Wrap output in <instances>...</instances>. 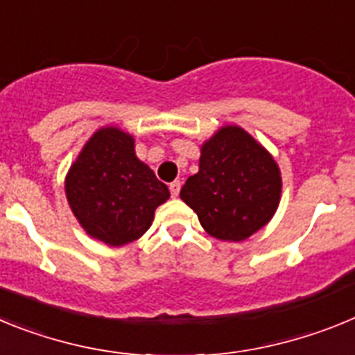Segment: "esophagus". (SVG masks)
I'll list each match as a JSON object with an SVG mask.
<instances>
[{"mask_svg": "<svg viewBox=\"0 0 355 355\" xmlns=\"http://www.w3.org/2000/svg\"><path fill=\"white\" fill-rule=\"evenodd\" d=\"M168 188H171V196L172 197L180 196V190H181V183H180V181H172V183L168 184Z\"/></svg>", "mask_w": 355, "mask_h": 355, "instance_id": "esophagus-1", "label": "esophagus"}]
</instances>
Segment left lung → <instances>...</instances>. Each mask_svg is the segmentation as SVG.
I'll use <instances>...</instances> for the list:
<instances>
[{
    "instance_id": "left-lung-1",
    "label": "left lung",
    "mask_w": 355,
    "mask_h": 355,
    "mask_svg": "<svg viewBox=\"0 0 355 355\" xmlns=\"http://www.w3.org/2000/svg\"><path fill=\"white\" fill-rule=\"evenodd\" d=\"M281 188L270 153L240 126H224L202 144L199 172L188 178L180 196L206 233L241 241L270 222Z\"/></svg>"
}]
</instances>
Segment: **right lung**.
<instances>
[{"label":"right lung","mask_w":355,"mask_h":355,"mask_svg":"<svg viewBox=\"0 0 355 355\" xmlns=\"http://www.w3.org/2000/svg\"><path fill=\"white\" fill-rule=\"evenodd\" d=\"M65 196L90 236L106 245L121 247L146 233L155 209L171 192L137 158L133 137L106 126L90 137L69 168Z\"/></svg>","instance_id":"right-lung-1"}]
</instances>
